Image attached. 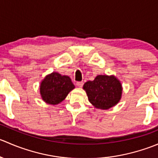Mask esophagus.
<instances>
[{"label": "esophagus", "instance_id": "34e87169", "mask_svg": "<svg viewBox=\"0 0 158 158\" xmlns=\"http://www.w3.org/2000/svg\"><path fill=\"white\" fill-rule=\"evenodd\" d=\"M76 85H77L78 87H79V88H81V87H82V85H83V82H76Z\"/></svg>", "mask_w": 158, "mask_h": 158}]
</instances>
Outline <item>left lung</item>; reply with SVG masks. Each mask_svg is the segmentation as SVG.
Listing matches in <instances>:
<instances>
[{"label":"left lung","mask_w":158,"mask_h":158,"mask_svg":"<svg viewBox=\"0 0 158 158\" xmlns=\"http://www.w3.org/2000/svg\"><path fill=\"white\" fill-rule=\"evenodd\" d=\"M89 102L95 108L107 110L116 106L122 98V85L116 76L98 75L93 81L83 85Z\"/></svg>","instance_id":"1"}]
</instances>
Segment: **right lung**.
Masks as SVG:
<instances>
[{
  "instance_id": "1",
  "label": "right lung",
  "mask_w": 158,
  "mask_h": 158,
  "mask_svg": "<svg viewBox=\"0 0 158 158\" xmlns=\"http://www.w3.org/2000/svg\"><path fill=\"white\" fill-rule=\"evenodd\" d=\"M75 89L74 84L68 76L56 72L47 75L40 84V92L44 102L49 105H58Z\"/></svg>"
}]
</instances>
